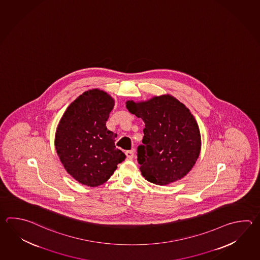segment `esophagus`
I'll return each instance as SVG.
<instances>
[{
	"mask_svg": "<svg viewBox=\"0 0 260 260\" xmlns=\"http://www.w3.org/2000/svg\"><path fill=\"white\" fill-rule=\"evenodd\" d=\"M126 155H127V158L128 160H132L133 158V156H134V151L133 150H131V151H127L126 152Z\"/></svg>",
	"mask_w": 260,
	"mask_h": 260,
	"instance_id": "esophagus-1",
	"label": "esophagus"
}]
</instances>
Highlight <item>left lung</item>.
I'll use <instances>...</instances> for the list:
<instances>
[{
	"label": "left lung",
	"instance_id": "obj_1",
	"mask_svg": "<svg viewBox=\"0 0 260 260\" xmlns=\"http://www.w3.org/2000/svg\"><path fill=\"white\" fill-rule=\"evenodd\" d=\"M127 110L143 119V143L138 147L140 170L146 180L167 185L187 175L199 157L201 134L190 110L174 96L126 102Z\"/></svg>",
	"mask_w": 260,
	"mask_h": 260
}]
</instances>
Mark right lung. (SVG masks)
Here are the masks:
<instances>
[{
  "label": "right lung",
  "instance_id": "1",
  "mask_svg": "<svg viewBox=\"0 0 260 260\" xmlns=\"http://www.w3.org/2000/svg\"><path fill=\"white\" fill-rule=\"evenodd\" d=\"M114 106L115 100L105 90H86L69 105L56 127L59 159L69 175L83 185L104 184L126 158L116 148L117 134L106 126Z\"/></svg>",
  "mask_w": 260,
  "mask_h": 260
}]
</instances>
